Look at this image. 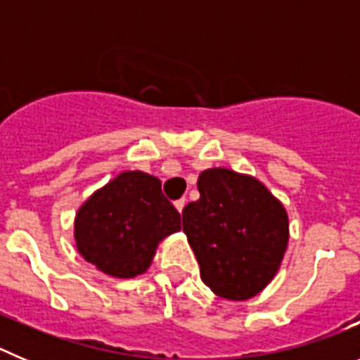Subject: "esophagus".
Returning a JSON list of instances; mask_svg holds the SVG:
<instances>
[{
	"label": "esophagus",
	"mask_w": 360,
	"mask_h": 360,
	"mask_svg": "<svg viewBox=\"0 0 360 360\" xmlns=\"http://www.w3.org/2000/svg\"><path fill=\"white\" fill-rule=\"evenodd\" d=\"M174 207H176V211H178V212H182V211H184V207H186V198L176 200V202H174Z\"/></svg>",
	"instance_id": "esophagus-1"
}]
</instances>
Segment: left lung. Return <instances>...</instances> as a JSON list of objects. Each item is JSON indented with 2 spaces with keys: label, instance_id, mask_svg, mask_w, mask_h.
I'll return each instance as SVG.
<instances>
[{
  "label": "left lung",
  "instance_id": "8db88e82",
  "mask_svg": "<svg viewBox=\"0 0 360 360\" xmlns=\"http://www.w3.org/2000/svg\"><path fill=\"white\" fill-rule=\"evenodd\" d=\"M200 198L182 211V227L216 295L245 301L272 281L288 243V216L256 178L214 167L200 173Z\"/></svg>",
  "mask_w": 360,
  "mask_h": 360
}]
</instances>
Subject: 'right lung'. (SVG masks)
Here are the masks:
<instances>
[{
	"instance_id": "right-lung-1",
	"label": "right lung",
	"mask_w": 360,
	"mask_h": 360,
	"mask_svg": "<svg viewBox=\"0 0 360 360\" xmlns=\"http://www.w3.org/2000/svg\"><path fill=\"white\" fill-rule=\"evenodd\" d=\"M180 231V212L162 182L126 171L90 196L75 218V241L86 262L113 278H135L151 265L157 245Z\"/></svg>"
}]
</instances>
